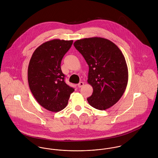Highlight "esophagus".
<instances>
[{
	"mask_svg": "<svg viewBox=\"0 0 158 158\" xmlns=\"http://www.w3.org/2000/svg\"><path fill=\"white\" fill-rule=\"evenodd\" d=\"M83 86H84V83H83V82H82V81L80 82V83H79V84L78 85V86L79 88H81V87H83Z\"/></svg>",
	"mask_w": 158,
	"mask_h": 158,
	"instance_id": "1",
	"label": "esophagus"
}]
</instances>
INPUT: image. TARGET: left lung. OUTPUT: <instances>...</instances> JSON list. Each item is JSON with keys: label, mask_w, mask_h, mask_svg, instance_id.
Listing matches in <instances>:
<instances>
[{"label": "left lung", "mask_w": 158, "mask_h": 158, "mask_svg": "<svg viewBox=\"0 0 158 158\" xmlns=\"http://www.w3.org/2000/svg\"><path fill=\"white\" fill-rule=\"evenodd\" d=\"M73 45L89 66L88 83L93 92L87 98L88 103L99 110L113 106L123 95L128 80L121 50L112 41L100 37L79 40Z\"/></svg>", "instance_id": "1"}]
</instances>
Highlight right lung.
<instances>
[{
  "label": "right lung",
  "instance_id": "right-lung-1",
  "mask_svg": "<svg viewBox=\"0 0 158 158\" xmlns=\"http://www.w3.org/2000/svg\"><path fill=\"white\" fill-rule=\"evenodd\" d=\"M73 41L58 39L47 41L33 52L28 68L30 90L38 103L52 112L66 108L74 91L64 81L61 62Z\"/></svg>",
  "mask_w": 158,
  "mask_h": 158
}]
</instances>
